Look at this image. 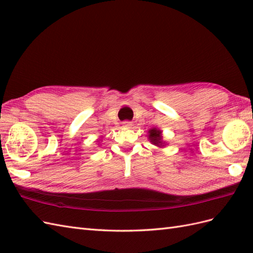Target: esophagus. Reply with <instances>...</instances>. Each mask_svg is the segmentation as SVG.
Here are the masks:
<instances>
[{"instance_id":"obj_1","label":"esophagus","mask_w":253,"mask_h":253,"mask_svg":"<svg viewBox=\"0 0 253 253\" xmlns=\"http://www.w3.org/2000/svg\"><path fill=\"white\" fill-rule=\"evenodd\" d=\"M132 123L131 122H124L123 123V127L124 128H131Z\"/></svg>"}]
</instances>
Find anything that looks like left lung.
Masks as SVG:
<instances>
[{
    "label": "left lung",
    "instance_id": "1",
    "mask_svg": "<svg viewBox=\"0 0 253 253\" xmlns=\"http://www.w3.org/2000/svg\"><path fill=\"white\" fill-rule=\"evenodd\" d=\"M148 133H149L148 139L150 140V142L154 144V146H157L159 148H163L166 146V144H168L163 140L162 130L159 129V128L153 127V128H151V129H149Z\"/></svg>",
    "mask_w": 253,
    "mask_h": 253
}]
</instances>
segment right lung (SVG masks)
Returning a JSON list of instances; mask_svg holds the SVG:
<instances>
[{"label": "right lung", "instance_id": "right-lung-1", "mask_svg": "<svg viewBox=\"0 0 253 253\" xmlns=\"http://www.w3.org/2000/svg\"><path fill=\"white\" fill-rule=\"evenodd\" d=\"M102 142V140H101V139H99V140H98V144H100Z\"/></svg>", "mask_w": 253, "mask_h": 253}]
</instances>
